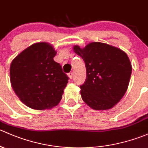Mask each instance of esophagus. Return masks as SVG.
Segmentation results:
<instances>
[{"label":"esophagus","instance_id":"1","mask_svg":"<svg viewBox=\"0 0 148 148\" xmlns=\"http://www.w3.org/2000/svg\"><path fill=\"white\" fill-rule=\"evenodd\" d=\"M68 76H69V77L71 79L73 78V72L69 73H68Z\"/></svg>","mask_w":148,"mask_h":148}]
</instances>
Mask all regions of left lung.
Listing matches in <instances>:
<instances>
[{"instance_id":"8db88e82","label":"left lung","mask_w":148,"mask_h":148,"mask_svg":"<svg viewBox=\"0 0 148 148\" xmlns=\"http://www.w3.org/2000/svg\"><path fill=\"white\" fill-rule=\"evenodd\" d=\"M86 68V79L80 86L83 101L94 110H108L118 103L126 92L132 66L124 51L94 42L84 48L73 47Z\"/></svg>"}]
</instances>
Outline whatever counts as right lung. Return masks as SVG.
I'll return each instance as SVG.
<instances>
[{"label":"right lung","mask_w":148,"mask_h":148,"mask_svg":"<svg viewBox=\"0 0 148 148\" xmlns=\"http://www.w3.org/2000/svg\"><path fill=\"white\" fill-rule=\"evenodd\" d=\"M56 55L51 45L38 42L21 52L10 64L12 88L28 107L50 109L61 100L69 77L53 60Z\"/></svg>","instance_id":"right-lung-1"}]
</instances>
